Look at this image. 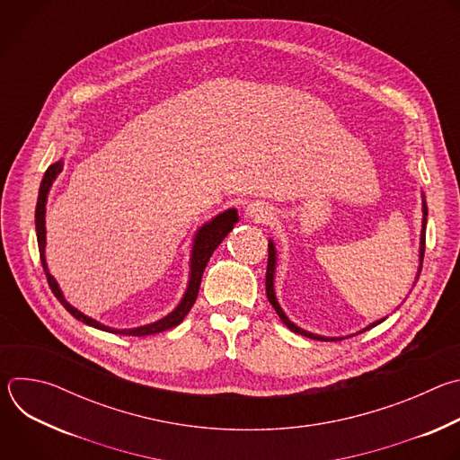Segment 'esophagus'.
Instances as JSON below:
<instances>
[{
	"label": "esophagus",
	"instance_id": "esophagus-1",
	"mask_svg": "<svg viewBox=\"0 0 460 460\" xmlns=\"http://www.w3.org/2000/svg\"><path fill=\"white\" fill-rule=\"evenodd\" d=\"M245 215L251 217L254 222H268L271 218V209L261 202H251L245 208Z\"/></svg>",
	"mask_w": 460,
	"mask_h": 460
}]
</instances>
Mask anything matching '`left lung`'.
I'll return each mask as SVG.
<instances>
[{"instance_id": "8db88e82", "label": "left lung", "mask_w": 460, "mask_h": 460, "mask_svg": "<svg viewBox=\"0 0 460 460\" xmlns=\"http://www.w3.org/2000/svg\"><path fill=\"white\" fill-rule=\"evenodd\" d=\"M426 217H428V209H426V206H424V220H422V234H420V264H422V258H424V247H426ZM268 271H266V293H268V298H270V304L275 307V311L279 313V316H280V320L289 327L291 332H295V333H298V335H304V337H307V339H313V341H325V342H337V341H342V339H325V337H318V335H313V333H307V332H304V330H300V327H296L286 314H284V311L280 309V305H279V302H277V296H275V291H273V277H275V245L270 242V245H268ZM382 320H378V322H375V323H371L369 327H366V330H371V327H375L376 323H380ZM364 330V332H366Z\"/></svg>"}]
</instances>
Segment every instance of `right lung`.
<instances>
[{"instance_id": "1", "label": "right lung", "mask_w": 460, "mask_h": 460, "mask_svg": "<svg viewBox=\"0 0 460 460\" xmlns=\"http://www.w3.org/2000/svg\"><path fill=\"white\" fill-rule=\"evenodd\" d=\"M61 167H63L61 162H56V164H52L45 171V176H43L41 185H40L38 204H36V234H38L40 258H41V266H43L49 288L54 293V296L61 302V305L67 309L75 318L82 320L87 325L98 327V330L109 332V333L128 335V337H146V335H155V333L167 332V330H171V327L178 325L183 320V316L189 313V309L192 307L196 296H199L202 275H204V270L208 266V261H209L213 251L222 243V240L227 236V233L233 229L234 222L238 220L236 211L229 209V211L218 215L213 222L206 224L204 227H200L199 233H196L194 245H192V254H190V279H189V286H187V291H185L181 302L178 304V307L171 314H167L165 318H162V320H158L155 323H149V325H144V327H137V330H112V327H107V325L98 323L96 320L85 316L84 313H80L67 300H65L61 291H59V288H58V284H56V280L52 279V275L47 270V261H45V204H47V192H49V189L52 185V180L61 172Z\"/></svg>"}]
</instances>
